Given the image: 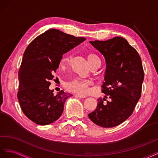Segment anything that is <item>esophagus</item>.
Masks as SVG:
<instances>
[{
    "mask_svg": "<svg viewBox=\"0 0 158 158\" xmlns=\"http://www.w3.org/2000/svg\"><path fill=\"white\" fill-rule=\"evenodd\" d=\"M75 96H76L77 97H79V98H84L86 97V96H85V95H81V94H75Z\"/></svg>",
    "mask_w": 158,
    "mask_h": 158,
    "instance_id": "1",
    "label": "esophagus"
}]
</instances>
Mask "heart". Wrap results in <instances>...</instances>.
<instances>
[{"label": "heart", "mask_w": 158, "mask_h": 158, "mask_svg": "<svg viewBox=\"0 0 158 158\" xmlns=\"http://www.w3.org/2000/svg\"><path fill=\"white\" fill-rule=\"evenodd\" d=\"M87 59L91 67L99 60L98 57L93 53L87 56ZM71 61V56L70 54H66L61 59L59 66L61 69H65L69 67ZM91 85V81L89 79L75 78L65 84V88L70 92L77 93L80 94H85L89 91V86Z\"/></svg>", "instance_id": "b5f03b06"}]
</instances>
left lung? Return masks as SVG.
I'll list each match as a JSON object with an SVG mask.
<instances>
[{
	"label": "left lung",
	"instance_id": "left-lung-1",
	"mask_svg": "<svg viewBox=\"0 0 158 158\" xmlns=\"http://www.w3.org/2000/svg\"><path fill=\"white\" fill-rule=\"evenodd\" d=\"M106 61L105 82L97 109L88 114L94 124L104 128L114 127L132 114L141 97L144 73L140 56L127 40L116 36L106 41H90ZM111 98L103 104L107 96Z\"/></svg>",
	"mask_w": 158,
	"mask_h": 158
}]
</instances>
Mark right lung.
I'll use <instances>...</instances> for the list:
<instances>
[{"mask_svg": "<svg viewBox=\"0 0 158 158\" xmlns=\"http://www.w3.org/2000/svg\"><path fill=\"white\" fill-rule=\"evenodd\" d=\"M85 40L50 29L26 48L19 71L17 97L22 112L35 124H49L62 114L66 99L72 94L61 90L54 95L49 89V81L53 79L63 54Z\"/></svg>", "mask_w": 158, "mask_h": 158, "instance_id": "add662e5", "label": "right lung"}]
</instances>
